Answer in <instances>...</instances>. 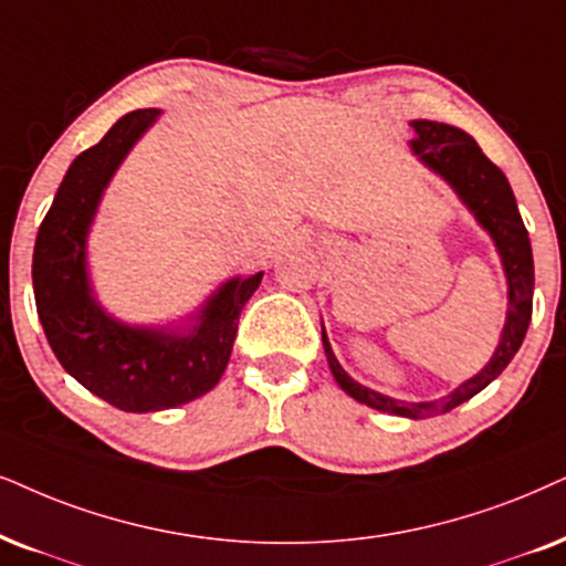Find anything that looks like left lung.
Instances as JSON below:
<instances>
[{"instance_id":"1","label":"left lung","mask_w":566,"mask_h":566,"mask_svg":"<svg viewBox=\"0 0 566 566\" xmlns=\"http://www.w3.org/2000/svg\"><path fill=\"white\" fill-rule=\"evenodd\" d=\"M410 127L415 138L410 140V151L418 156L420 164H426L433 175H439L454 196L462 200V206L473 213L483 232L489 234L496 245L499 259H502L504 276H506V321L502 328V339L493 349L491 360L478 370L473 378L457 386L454 391L439 399H428V402H405V399L386 397L381 391L368 389V386L357 384L353 376L336 360L332 345H328L326 328L321 324V339H324V353L332 368L334 381L347 391L349 397L357 399L360 405L374 407L378 412L402 415V418L423 420L431 415H441L454 410L457 405L468 402L478 391H483L493 378L510 366L514 353H517L522 339H525L527 326L533 316V250L531 238H527L525 224H522L517 200L510 188V180L496 164L489 161V156L481 151V146L460 127L431 123V119H412Z\"/></svg>"}]
</instances>
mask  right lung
<instances>
[{"label":"right lung","instance_id":"add662e5","mask_svg":"<svg viewBox=\"0 0 566 566\" xmlns=\"http://www.w3.org/2000/svg\"><path fill=\"white\" fill-rule=\"evenodd\" d=\"M138 109L70 164L33 248L35 311L62 368L125 412L192 402L219 384L238 321L263 271L227 279L182 324L133 326L104 311L88 274V234L114 171L159 119Z\"/></svg>","mask_w":566,"mask_h":566}]
</instances>
